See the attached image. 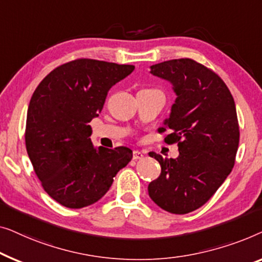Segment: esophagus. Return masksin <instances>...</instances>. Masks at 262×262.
I'll return each mask as SVG.
<instances>
[{"instance_id":"esophagus-1","label":"esophagus","mask_w":262,"mask_h":262,"mask_svg":"<svg viewBox=\"0 0 262 262\" xmlns=\"http://www.w3.org/2000/svg\"><path fill=\"white\" fill-rule=\"evenodd\" d=\"M143 158V154L140 152V150H134V152H133V159L134 160H140V159H142Z\"/></svg>"}]
</instances>
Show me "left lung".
<instances>
[{
  "label": "left lung",
  "mask_w": 262,
  "mask_h": 262,
  "mask_svg": "<svg viewBox=\"0 0 262 262\" xmlns=\"http://www.w3.org/2000/svg\"><path fill=\"white\" fill-rule=\"evenodd\" d=\"M150 73L171 82L177 95L171 115L158 129L167 145H178L177 159L149 153L159 161V178L148 185L156 204L171 213L204 205L234 167L240 140L231 93L211 69L190 58L150 66Z\"/></svg>",
  "instance_id": "obj_1"
}]
</instances>
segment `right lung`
Segmentation results:
<instances>
[{
    "instance_id": "right-lung-1",
    "label": "right lung",
    "mask_w": 262,
    "mask_h": 262,
    "mask_svg": "<svg viewBox=\"0 0 262 262\" xmlns=\"http://www.w3.org/2000/svg\"><path fill=\"white\" fill-rule=\"evenodd\" d=\"M134 65L79 58L51 71L32 95L26 120V149L43 190L70 209L104 196L114 177L133 158L130 148H94L90 122L113 85Z\"/></svg>"
}]
</instances>
